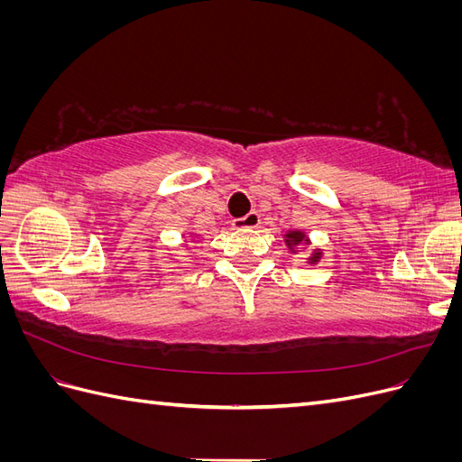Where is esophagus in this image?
<instances>
[{
	"label": "esophagus",
	"instance_id": "obj_1",
	"mask_svg": "<svg viewBox=\"0 0 462 462\" xmlns=\"http://www.w3.org/2000/svg\"><path fill=\"white\" fill-rule=\"evenodd\" d=\"M260 226V214L258 212H250L245 217L233 219V227L235 229H253Z\"/></svg>",
	"mask_w": 462,
	"mask_h": 462
}]
</instances>
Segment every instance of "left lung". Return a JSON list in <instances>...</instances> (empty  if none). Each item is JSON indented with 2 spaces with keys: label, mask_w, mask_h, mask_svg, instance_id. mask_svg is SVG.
Listing matches in <instances>:
<instances>
[{
  "label": "left lung",
  "mask_w": 462,
  "mask_h": 462,
  "mask_svg": "<svg viewBox=\"0 0 462 462\" xmlns=\"http://www.w3.org/2000/svg\"><path fill=\"white\" fill-rule=\"evenodd\" d=\"M283 239H285V245H287V248L291 250L292 254H297V246H300V245L309 246L310 245V239H309V236H306L304 231H287L283 235ZM319 260H321V250L319 248H314L312 254L306 258V262H309V263H318Z\"/></svg>",
  "instance_id": "left-lung-1"
}]
</instances>
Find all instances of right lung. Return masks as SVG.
Returning <instances> with one entry per match:
<instances>
[{
  "mask_svg": "<svg viewBox=\"0 0 462 462\" xmlns=\"http://www.w3.org/2000/svg\"><path fill=\"white\" fill-rule=\"evenodd\" d=\"M185 243H187V241H185Z\"/></svg>",
  "mask_w": 462,
  "mask_h": 462,
  "instance_id": "1",
  "label": "right lung"
}]
</instances>
